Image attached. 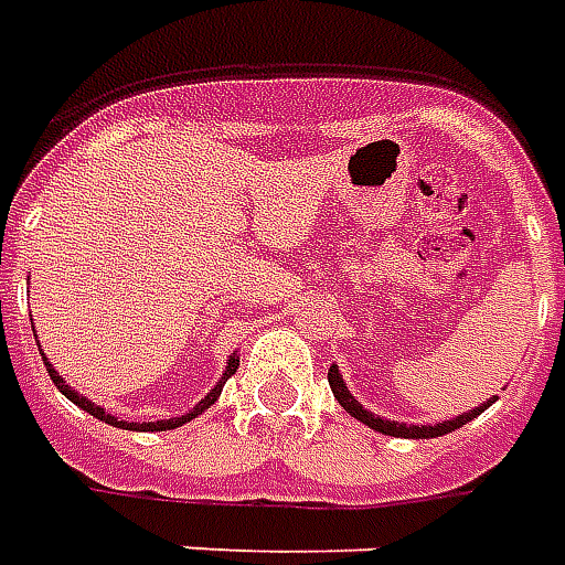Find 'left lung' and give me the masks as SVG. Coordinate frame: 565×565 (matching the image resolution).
<instances>
[{"mask_svg":"<svg viewBox=\"0 0 565 565\" xmlns=\"http://www.w3.org/2000/svg\"><path fill=\"white\" fill-rule=\"evenodd\" d=\"M327 379H330V387H332V396L339 399V405H342L344 412L351 417H356V420H363V424L369 426V429H375V433H381V436H396V438H436V436H445V433H454V429H460L462 424H469L472 417H478L484 408H490V403L493 399H487L484 405H478V408H472V412H462L460 417H450V420H441V424H399V420H387V417H379L372 415V412H366L363 405L356 403L354 396H351V391L344 387V379L339 375V366H330V372H327Z\"/></svg>","mask_w":565,"mask_h":565,"instance_id":"8db88e82","label":"left lung"}]
</instances>
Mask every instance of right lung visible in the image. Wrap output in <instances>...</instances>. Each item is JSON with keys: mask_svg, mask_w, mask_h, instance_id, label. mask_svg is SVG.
<instances>
[{"mask_svg": "<svg viewBox=\"0 0 565 565\" xmlns=\"http://www.w3.org/2000/svg\"><path fill=\"white\" fill-rule=\"evenodd\" d=\"M42 360H44V366H47V375H51V381H54V384H56V391L63 393L66 399H72V403L78 405V408H84L87 415L99 417V420H105V424L120 426V429H141V433H153V429H160V433H162V429H174V426H184L186 420H193V417H196V415H202V412H205L209 405L217 403V396H221V391H223V384H226V379H230V375H235V369H238V356L233 354V356H230V363H226V372H223V379L217 381V384H214V391H211L209 396H205V399H202V403H199L196 408H193V412H186V415L169 417V420H157V424H127V420H117L115 415H108V412H105L103 405H93L90 399L84 396V393L72 391V387H68L66 381H63V375H60V372H56V369L51 366V363H47V356L42 354Z\"/></svg>", "mask_w": 565, "mask_h": 565, "instance_id": "right-lung-1", "label": "right lung"}]
</instances>
